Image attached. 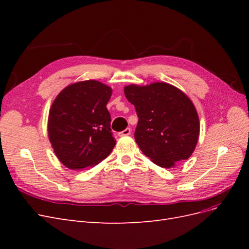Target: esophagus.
Masks as SVG:
<instances>
[{"label":"esophagus","mask_w":249,"mask_h":249,"mask_svg":"<svg viewBox=\"0 0 249 249\" xmlns=\"http://www.w3.org/2000/svg\"><path fill=\"white\" fill-rule=\"evenodd\" d=\"M130 134H131V129H130V127H126V129L124 130L123 132H119L118 133V136H120V137H122V136H127V135H130Z\"/></svg>","instance_id":"obj_1"}]
</instances>
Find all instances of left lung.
<instances>
[{"mask_svg":"<svg viewBox=\"0 0 249 249\" xmlns=\"http://www.w3.org/2000/svg\"><path fill=\"white\" fill-rule=\"evenodd\" d=\"M124 94L139 118L134 136L142 153L163 168L189 159L199 136L198 115L189 97L163 82L125 86Z\"/></svg>","mask_w":249,"mask_h":249,"instance_id":"8db88e82","label":"left lung"}]
</instances>
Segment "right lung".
Returning <instances> with one entry per match:
<instances>
[{"instance_id":"right-lung-1","label":"right lung","mask_w":249,"mask_h":249,"mask_svg":"<svg viewBox=\"0 0 249 249\" xmlns=\"http://www.w3.org/2000/svg\"><path fill=\"white\" fill-rule=\"evenodd\" d=\"M112 89L94 80L65 87L53 103L48 132L55 155L65 167H91L110 155L112 136L107 104Z\"/></svg>"}]
</instances>
